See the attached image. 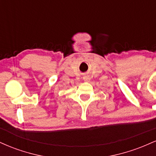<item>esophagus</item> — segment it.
I'll use <instances>...</instances> for the list:
<instances>
[{"instance_id":"1","label":"esophagus","mask_w":156,"mask_h":156,"mask_svg":"<svg viewBox=\"0 0 156 156\" xmlns=\"http://www.w3.org/2000/svg\"><path fill=\"white\" fill-rule=\"evenodd\" d=\"M83 79L85 82H88L89 80V76H84L83 78Z\"/></svg>"}]
</instances>
